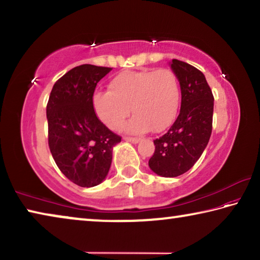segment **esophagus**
I'll return each mask as SVG.
<instances>
[{
    "mask_svg": "<svg viewBox=\"0 0 260 260\" xmlns=\"http://www.w3.org/2000/svg\"><path fill=\"white\" fill-rule=\"evenodd\" d=\"M124 140L127 141V142H132V143L140 142V139H138V138H131V136H125Z\"/></svg>",
    "mask_w": 260,
    "mask_h": 260,
    "instance_id": "34e87169",
    "label": "esophagus"
}]
</instances>
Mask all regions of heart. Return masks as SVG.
I'll use <instances>...</instances> for the list:
<instances>
[{"mask_svg":"<svg viewBox=\"0 0 260 260\" xmlns=\"http://www.w3.org/2000/svg\"><path fill=\"white\" fill-rule=\"evenodd\" d=\"M110 90L96 91L93 109L109 128L119 129L132 112L134 117L125 125L132 133L149 129L161 132L178 114L181 100L180 82L172 70L147 69L124 71L114 76Z\"/></svg>","mask_w":260,"mask_h":260,"instance_id":"heart-1","label":"heart"}]
</instances>
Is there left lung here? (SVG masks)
<instances>
[{
    "label": "left lung",
    "mask_w": 260,
    "mask_h": 260,
    "mask_svg": "<svg viewBox=\"0 0 260 260\" xmlns=\"http://www.w3.org/2000/svg\"><path fill=\"white\" fill-rule=\"evenodd\" d=\"M181 88V108L173 125L153 140L155 152L149 166L158 175L174 178L186 173L199 160L212 132L213 95L204 74L192 65L172 59Z\"/></svg>",
    "instance_id": "obj_1"
}]
</instances>
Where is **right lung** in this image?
Here are the masks:
<instances>
[{
	"instance_id": "1",
	"label": "right lung",
	"mask_w": 260,
	"mask_h": 260,
	"mask_svg": "<svg viewBox=\"0 0 260 260\" xmlns=\"http://www.w3.org/2000/svg\"><path fill=\"white\" fill-rule=\"evenodd\" d=\"M111 68L83 64L55 82L47 104L48 144L60 172L80 187L98 186L107 177L112 148L121 141L93 109L96 85Z\"/></svg>"
}]
</instances>
